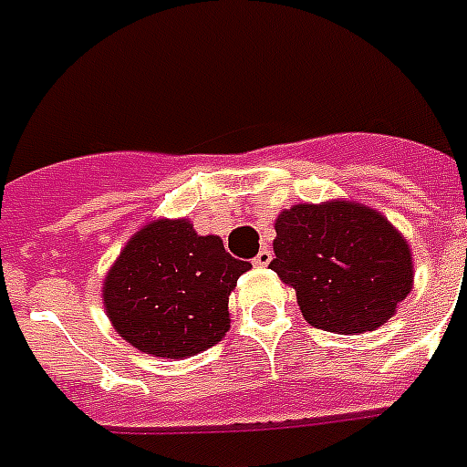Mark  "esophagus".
<instances>
[{
    "instance_id": "esophagus-1",
    "label": "esophagus",
    "mask_w": 467,
    "mask_h": 467,
    "mask_svg": "<svg viewBox=\"0 0 467 467\" xmlns=\"http://www.w3.org/2000/svg\"><path fill=\"white\" fill-rule=\"evenodd\" d=\"M271 259H273V252L268 249V246H264V249H261V252L254 256V266H261V268L268 266V264H271Z\"/></svg>"
}]
</instances>
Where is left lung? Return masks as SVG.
I'll return each mask as SVG.
<instances>
[{"mask_svg":"<svg viewBox=\"0 0 467 467\" xmlns=\"http://www.w3.org/2000/svg\"><path fill=\"white\" fill-rule=\"evenodd\" d=\"M268 264L295 287L305 319L358 336L391 319L412 287L405 237L374 208L352 201L297 203L275 221Z\"/></svg>","mask_w":467,"mask_h":467,"instance_id":"left-lung-1","label":"left lung"}]
</instances>
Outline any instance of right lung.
<instances>
[{
	"label": "right lung",
	"instance_id": "right-lung-1",
	"mask_svg": "<svg viewBox=\"0 0 467 467\" xmlns=\"http://www.w3.org/2000/svg\"><path fill=\"white\" fill-rule=\"evenodd\" d=\"M252 264L187 218L143 225L109 268L102 299L127 343L155 358H192L230 328L227 299Z\"/></svg>",
	"mask_w": 467,
	"mask_h": 467
}]
</instances>
